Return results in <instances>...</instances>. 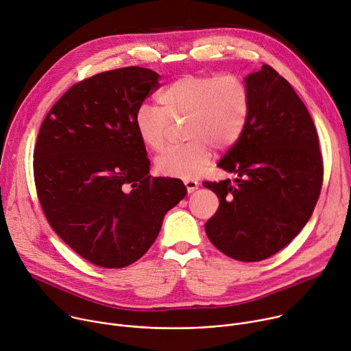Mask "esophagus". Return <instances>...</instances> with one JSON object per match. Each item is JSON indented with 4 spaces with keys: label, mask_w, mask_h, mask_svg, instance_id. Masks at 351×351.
<instances>
[{
    "label": "esophagus",
    "mask_w": 351,
    "mask_h": 351,
    "mask_svg": "<svg viewBox=\"0 0 351 351\" xmlns=\"http://www.w3.org/2000/svg\"><path fill=\"white\" fill-rule=\"evenodd\" d=\"M184 186L189 193H193L194 190L198 189V182L194 179H184Z\"/></svg>",
    "instance_id": "1"
}]
</instances>
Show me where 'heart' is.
<instances>
[{
	"mask_svg": "<svg viewBox=\"0 0 351 351\" xmlns=\"http://www.w3.org/2000/svg\"><path fill=\"white\" fill-rule=\"evenodd\" d=\"M156 101L157 107L137 108L134 128L147 148L161 152L168 122L184 119L183 134L190 141L156 160L160 175L180 179L202 173L213 160V147L226 149L241 137L252 107L247 84L234 75H182L158 91Z\"/></svg>",
	"mask_w": 351,
	"mask_h": 351,
	"instance_id": "obj_1",
	"label": "heart"
}]
</instances>
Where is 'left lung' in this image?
Returning a JSON list of instances; mask_svg holds the SVG:
<instances>
[{
	"mask_svg": "<svg viewBox=\"0 0 351 351\" xmlns=\"http://www.w3.org/2000/svg\"><path fill=\"white\" fill-rule=\"evenodd\" d=\"M252 107L241 137L218 167L233 182H203L219 198L206 222L211 243L243 263L286 247L313 215L324 180L317 129L304 103L272 66L245 77Z\"/></svg>",
	"mask_w": 351,
	"mask_h": 351,
	"instance_id": "left-lung-1",
	"label": "left lung"
}]
</instances>
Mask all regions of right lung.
I'll use <instances>...</instances> for the list:
<instances>
[{
  "label": "right lung",
  "instance_id": "add662e5",
  "mask_svg": "<svg viewBox=\"0 0 351 351\" xmlns=\"http://www.w3.org/2000/svg\"><path fill=\"white\" fill-rule=\"evenodd\" d=\"M128 66L73 84L45 115L33 152L36 191L54 232L88 263L123 268L156 241L186 195L180 179L153 178L134 114L160 87Z\"/></svg>",
  "mask_w": 351,
  "mask_h": 351
}]
</instances>
